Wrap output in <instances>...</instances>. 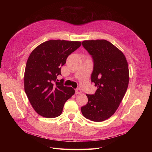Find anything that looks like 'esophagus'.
Segmentation results:
<instances>
[{"instance_id":"1","label":"esophagus","mask_w":152,"mask_h":152,"mask_svg":"<svg viewBox=\"0 0 152 152\" xmlns=\"http://www.w3.org/2000/svg\"><path fill=\"white\" fill-rule=\"evenodd\" d=\"M81 93H82V91H81L79 88H77V89L75 90V93H76V94H80Z\"/></svg>"}]
</instances>
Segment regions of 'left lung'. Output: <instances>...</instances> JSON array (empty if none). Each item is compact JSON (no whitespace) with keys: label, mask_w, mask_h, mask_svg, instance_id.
<instances>
[{"label":"left lung","mask_w":152,"mask_h":152,"mask_svg":"<svg viewBox=\"0 0 152 152\" xmlns=\"http://www.w3.org/2000/svg\"><path fill=\"white\" fill-rule=\"evenodd\" d=\"M82 46L93 59L91 82L97 89L94 94H86L88 103L81 107V112L86 118L103 121L115 113L126 92L127 61L120 50L105 39L85 40Z\"/></svg>","instance_id":"left-lung-1"}]
</instances>
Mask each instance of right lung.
I'll return each mask as SVG.
<instances>
[{
	"label": "right lung",
	"instance_id": "add662e5",
	"mask_svg": "<svg viewBox=\"0 0 152 152\" xmlns=\"http://www.w3.org/2000/svg\"><path fill=\"white\" fill-rule=\"evenodd\" d=\"M80 41L51 39L41 43L31 53L25 67L24 87L32 106L39 115L55 118L62 112L64 103L75 93L70 86L57 82L61 67Z\"/></svg>",
	"mask_w": 152,
	"mask_h": 152
}]
</instances>
